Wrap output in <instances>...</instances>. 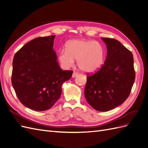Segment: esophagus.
<instances>
[{"label":"esophagus","mask_w":148,"mask_h":148,"mask_svg":"<svg viewBox=\"0 0 148 148\" xmlns=\"http://www.w3.org/2000/svg\"><path fill=\"white\" fill-rule=\"evenodd\" d=\"M78 75V73L77 72H76V71H73V73L72 74V77L74 78L76 77V76H77Z\"/></svg>","instance_id":"obj_1"}]
</instances>
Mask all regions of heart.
I'll use <instances>...</instances> for the list:
<instances>
[{
  "instance_id": "1",
  "label": "heart",
  "mask_w": 148,
  "mask_h": 148,
  "mask_svg": "<svg viewBox=\"0 0 148 148\" xmlns=\"http://www.w3.org/2000/svg\"><path fill=\"white\" fill-rule=\"evenodd\" d=\"M77 60L79 68L86 73H92L99 70L104 63V50L96 41L73 40L67 44L66 50L62 49L59 60L62 66L69 69Z\"/></svg>"
}]
</instances>
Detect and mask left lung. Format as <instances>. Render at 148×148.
I'll return each instance as SVG.
<instances>
[{
  "instance_id": "8db88e82",
  "label": "left lung",
  "mask_w": 148,
  "mask_h": 148,
  "mask_svg": "<svg viewBox=\"0 0 148 148\" xmlns=\"http://www.w3.org/2000/svg\"><path fill=\"white\" fill-rule=\"evenodd\" d=\"M107 54L101 68L86 73L84 96L99 111H108L122 104L130 94L135 79L133 57L130 51L113 38H102Z\"/></svg>"
}]
</instances>
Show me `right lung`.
I'll return each mask as SVG.
<instances>
[{
    "label": "right lung",
    "mask_w": 148,
    "mask_h": 148,
    "mask_svg": "<svg viewBox=\"0 0 148 148\" xmlns=\"http://www.w3.org/2000/svg\"><path fill=\"white\" fill-rule=\"evenodd\" d=\"M56 36L39 37L26 43L13 60L12 84L22 104L38 111L54 105L62 93V85L73 71L63 70L53 49Z\"/></svg>",
    "instance_id": "1"
}]
</instances>
